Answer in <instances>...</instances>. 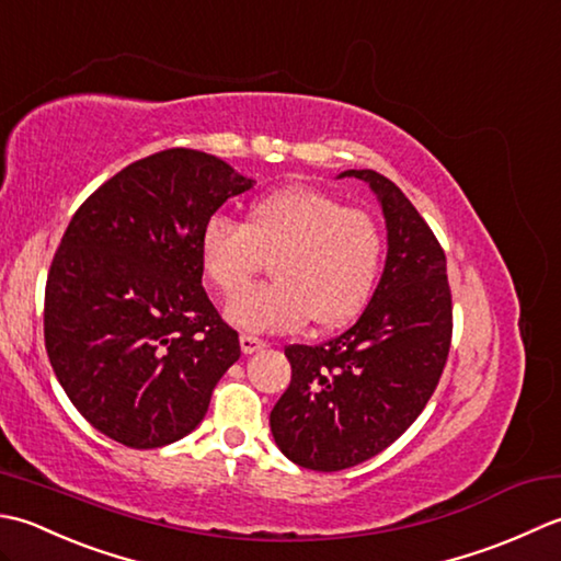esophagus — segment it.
<instances>
[{
	"mask_svg": "<svg viewBox=\"0 0 561 561\" xmlns=\"http://www.w3.org/2000/svg\"><path fill=\"white\" fill-rule=\"evenodd\" d=\"M239 346H242L244 353H256L261 348H266V341L254 336V334H242L239 336Z\"/></svg>",
	"mask_w": 561,
	"mask_h": 561,
	"instance_id": "1",
	"label": "esophagus"
}]
</instances>
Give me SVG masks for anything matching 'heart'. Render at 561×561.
Listing matches in <instances>:
<instances>
[{"instance_id":"b5f03b06","label":"heart","mask_w":561,"mask_h":561,"mask_svg":"<svg viewBox=\"0 0 561 561\" xmlns=\"http://www.w3.org/2000/svg\"><path fill=\"white\" fill-rule=\"evenodd\" d=\"M201 264L222 295H236L274 259L273 284L227 302L239 329L283 331L314 322L334 329L368 305L382 268L385 239L370 213L344 208L310 186H288L256 198L242 225L213 215L201 230Z\"/></svg>"}]
</instances>
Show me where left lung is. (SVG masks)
Here are the masks:
<instances>
[{
  "label": "left lung",
  "mask_w": 561,
  "mask_h": 561,
  "mask_svg": "<svg viewBox=\"0 0 561 561\" xmlns=\"http://www.w3.org/2000/svg\"><path fill=\"white\" fill-rule=\"evenodd\" d=\"M380 201L387 259L358 322L319 346H288L293 377L271 411L280 453L317 472L370 460L414 424L436 390L453 336L445 254L390 179L348 169Z\"/></svg>",
  "instance_id": "left-lung-1"
}]
</instances>
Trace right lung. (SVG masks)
<instances>
[{"label": "right lung", "mask_w": 561, "mask_h": 561, "mask_svg": "<svg viewBox=\"0 0 561 561\" xmlns=\"http://www.w3.org/2000/svg\"><path fill=\"white\" fill-rule=\"evenodd\" d=\"M254 184L174 147L118 171L67 225L45 283V351L104 436L162 448L203 421L239 336L201 285V230Z\"/></svg>", "instance_id": "obj_1"}]
</instances>
